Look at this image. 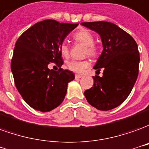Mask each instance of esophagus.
Returning <instances> with one entry per match:
<instances>
[{"instance_id": "34e87169", "label": "esophagus", "mask_w": 149, "mask_h": 149, "mask_svg": "<svg viewBox=\"0 0 149 149\" xmlns=\"http://www.w3.org/2000/svg\"><path fill=\"white\" fill-rule=\"evenodd\" d=\"M81 78H83V75H81V74H75V79H81Z\"/></svg>"}]
</instances>
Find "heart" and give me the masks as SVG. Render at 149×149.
I'll list each match as a JSON object with an SVG mask.
<instances>
[{
	"label": "heart",
	"instance_id": "b5f03b06",
	"mask_svg": "<svg viewBox=\"0 0 149 149\" xmlns=\"http://www.w3.org/2000/svg\"><path fill=\"white\" fill-rule=\"evenodd\" d=\"M73 39L80 44L85 46L84 55H88L90 57H95L98 54L97 47L94 44V35L88 29H81L74 33ZM60 54L64 58H67L69 56V47L66 42H63L59 46ZM90 66L89 62L87 60H71L67 63V66L70 70L75 73H82L84 70L88 68Z\"/></svg>",
	"mask_w": 149,
	"mask_h": 149
}]
</instances>
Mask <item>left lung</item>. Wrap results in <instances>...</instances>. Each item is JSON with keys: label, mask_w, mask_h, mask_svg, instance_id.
I'll list each match as a JSON object with an SVG mask.
<instances>
[{"label": "left lung", "mask_w": 149, "mask_h": 149, "mask_svg": "<svg viewBox=\"0 0 149 149\" xmlns=\"http://www.w3.org/2000/svg\"><path fill=\"white\" fill-rule=\"evenodd\" d=\"M101 38L103 52L93 68L103 76L93 77L91 88L84 92L87 102L98 110L120 106L131 93L139 73L140 54L133 38L111 22H83Z\"/></svg>", "instance_id": "left-lung-1"}]
</instances>
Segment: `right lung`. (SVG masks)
Segmentation results:
<instances>
[{"instance_id": "right-lung-1", "label": "right lung", "mask_w": 149, "mask_h": 149, "mask_svg": "<svg viewBox=\"0 0 149 149\" xmlns=\"http://www.w3.org/2000/svg\"><path fill=\"white\" fill-rule=\"evenodd\" d=\"M77 26L45 20L31 26L17 39L11 70L18 92L33 109L46 112L63 103L74 74L61 68L63 61L59 46ZM50 62H55L59 70H49Z\"/></svg>"}]
</instances>
